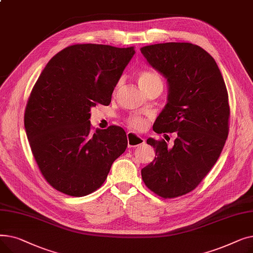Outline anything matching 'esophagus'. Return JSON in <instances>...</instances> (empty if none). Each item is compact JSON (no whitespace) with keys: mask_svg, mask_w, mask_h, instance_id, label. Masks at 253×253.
I'll use <instances>...</instances> for the list:
<instances>
[{"mask_svg":"<svg viewBox=\"0 0 253 253\" xmlns=\"http://www.w3.org/2000/svg\"><path fill=\"white\" fill-rule=\"evenodd\" d=\"M127 141L128 148H136L145 142V140L142 137L138 136L137 134H134L133 132H127Z\"/></svg>","mask_w":253,"mask_h":253,"instance_id":"1","label":"esophagus"}]
</instances>
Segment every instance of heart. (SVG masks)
<instances>
[{"label": "heart", "mask_w": 253, "mask_h": 253, "mask_svg": "<svg viewBox=\"0 0 253 253\" xmlns=\"http://www.w3.org/2000/svg\"><path fill=\"white\" fill-rule=\"evenodd\" d=\"M156 82H162L161 78L158 74L152 71H142L138 74V83L140 87L143 89ZM128 124L131 128L136 130H142L145 126L143 120L139 117H132L128 120Z\"/></svg>", "instance_id": "obj_1"}]
</instances>
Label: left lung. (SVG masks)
Masks as SVG:
<instances>
[{
	"instance_id": "8db88e82",
	"label": "left lung",
	"mask_w": 253,
	"mask_h": 253,
	"mask_svg": "<svg viewBox=\"0 0 253 253\" xmlns=\"http://www.w3.org/2000/svg\"><path fill=\"white\" fill-rule=\"evenodd\" d=\"M149 64L168 83L167 103L154 131L167 139L148 138L154 161L141 169L147 187L162 198L192 192L207 175L229 134L230 105L218 66L208 52L191 43H162L140 48Z\"/></svg>"
}]
</instances>
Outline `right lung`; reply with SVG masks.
<instances>
[{"instance_id":"obj_1","label":"right lung","mask_w":253,"mask_h":253,"mask_svg":"<svg viewBox=\"0 0 253 253\" xmlns=\"http://www.w3.org/2000/svg\"><path fill=\"white\" fill-rule=\"evenodd\" d=\"M134 47L77 44L53 56L26 104L24 127L40 171L55 190L83 197L101 187L127 148L123 128L91 132L90 110L110 104Z\"/></svg>"}]
</instances>
